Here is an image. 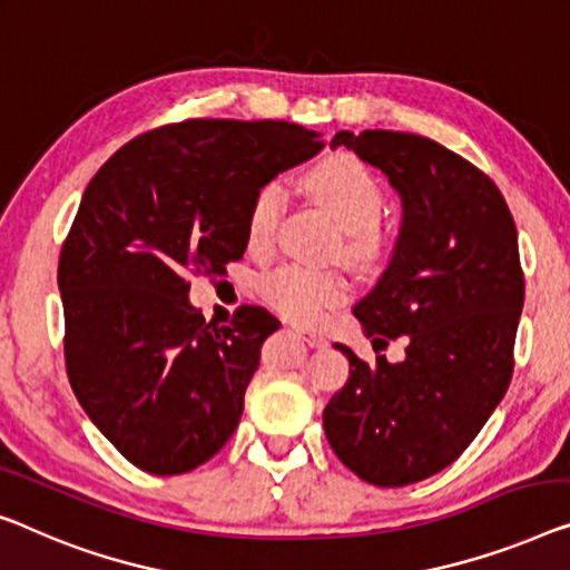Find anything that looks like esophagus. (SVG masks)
Returning a JSON list of instances; mask_svg holds the SVG:
<instances>
[{"label":"esophagus","mask_w":570,"mask_h":570,"mask_svg":"<svg viewBox=\"0 0 570 570\" xmlns=\"http://www.w3.org/2000/svg\"><path fill=\"white\" fill-rule=\"evenodd\" d=\"M296 335H302L304 340H307L309 347H327V335L317 333V330H307V327H296Z\"/></svg>","instance_id":"obj_1"}]
</instances>
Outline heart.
Masks as SVG:
<instances>
[{
  "instance_id": "b5f03b06",
  "label": "heart",
  "mask_w": 570,
  "mask_h": 570,
  "mask_svg": "<svg viewBox=\"0 0 570 570\" xmlns=\"http://www.w3.org/2000/svg\"><path fill=\"white\" fill-rule=\"evenodd\" d=\"M312 189L335 212L345 227V253L351 258L366 261L379 248L373 227L381 223L386 209V197L366 166L353 156H337L314 168ZM286 184L271 178L256 191L250 202L248 233L250 248H266L274 240L278 219L284 215ZM258 294L268 309L284 320L314 325L330 309L343 304L351 294V282L335 268H312L302 263H284L258 278Z\"/></svg>"
}]
</instances>
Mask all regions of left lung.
I'll list each match as a JSON object with an SVG mask.
<instances>
[{
	"label": "left lung",
	"mask_w": 570,
	"mask_h": 570,
	"mask_svg": "<svg viewBox=\"0 0 570 570\" xmlns=\"http://www.w3.org/2000/svg\"><path fill=\"white\" fill-rule=\"evenodd\" d=\"M402 199L392 261L353 314L373 347L404 337V361H351L322 412L335 455L373 487L435 475L507 394L524 304L517 227L502 191L469 160L412 132L340 130Z\"/></svg>",
	"instance_id": "obj_1"
}]
</instances>
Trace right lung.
I'll return each instance as SVG.
<instances>
[{
  "label": "right lung",
  "instance_id": "1",
  "mask_svg": "<svg viewBox=\"0 0 570 570\" xmlns=\"http://www.w3.org/2000/svg\"><path fill=\"white\" fill-rule=\"evenodd\" d=\"M320 150V132L292 122L186 120L132 138L89 181L58 261L66 371L140 471H194L235 432L282 322L263 307L204 322L189 278L225 276L256 191Z\"/></svg>",
  "mask_w": 570,
  "mask_h": 570
}]
</instances>
